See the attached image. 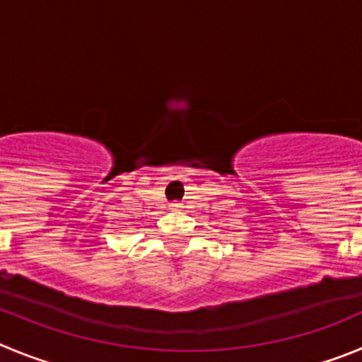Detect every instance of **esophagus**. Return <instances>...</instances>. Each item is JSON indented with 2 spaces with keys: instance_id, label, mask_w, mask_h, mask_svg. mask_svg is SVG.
<instances>
[{
  "instance_id": "34e87169",
  "label": "esophagus",
  "mask_w": 362,
  "mask_h": 362,
  "mask_svg": "<svg viewBox=\"0 0 362 362\" xmlns=\"http://www.w3.org/2000/svg\"><path fill=\"white\" fill-rule=\"evenodd\" d=\"M171 207H173L175 211H178V209H180V207H184V205L178 204V202H173V204H171Z\"/></svg>"
}]
</instances>
